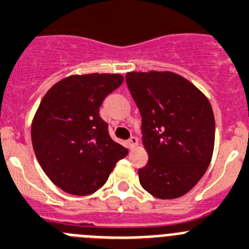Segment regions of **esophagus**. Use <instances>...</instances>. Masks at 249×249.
I'll list each match as a JSON object with an SVG mask.
<instances>
[{"label":"esophagus","instance_id":"1","mask_svg":"<svg viewBox=\"0 0 249 249\" xmlns=\"http://www.w3.org/2000/svg\"><path fill=\"white\" fill-rule=\"evenodd\" d=\"M128 145H129V149H134L137 145H138V138L137 137H131V138L128 139Z\"/></svg>","mask_w":249,"mask_h":249}]
</instances>
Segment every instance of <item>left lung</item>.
Wrapping results in <instances>:
<instances>
[{"instance_id": "1", "label": "left lung", "mask_w": 249, "mask_h": 249, "mask_svg": "<svg viewBox=\"0 0 249 249\" xmlns=\"http://www.w3.org/2000/svg\"><path fill=\"white\" fill-rule=\"evenodd\" d=\"M127 87L142 116L148 164L142 187L160 199L184 196L198 183L214 150L215 120L207 96L172 72H129Z\"/></svg>"}]
</instances>
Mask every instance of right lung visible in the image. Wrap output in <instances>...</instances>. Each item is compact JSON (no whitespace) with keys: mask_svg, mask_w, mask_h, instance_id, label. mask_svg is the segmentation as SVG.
<instances>
[{"mask_svg":"<svg viewBox=\"0 0 249 249\" xmlns=\"http://www.w3.org/2000/svg\"><path fill=\"white\" fill-rule=\"evenodd\" d=\"M123 82L121 74L71 75L45 94L32 124L40 166L62 191L94 193L105 184L116 162L128 154L108 134L99 108Z\"/></svg>","mask_w":249,"mask_h":249,"instance_id":"obj_1","label":"right lung"}]
</instances>
